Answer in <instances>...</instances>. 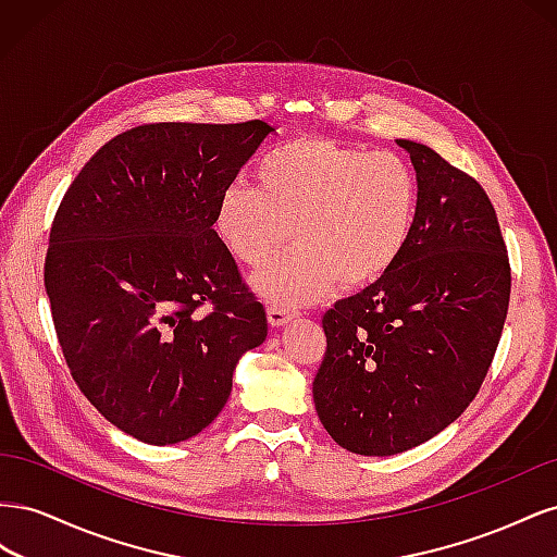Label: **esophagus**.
Instances as JSON below:
<instances>
[{"label": "esophagus", "mask_w": 557, "mask_h": 557, "mask_svg": "<svg viewBox=\"0 0 557 557\" xmlns=\"http://www.w3.org/2000/svg\"><path fill=\"white\" fill-rule=\"evenodd\" d=\"M293 318H295V311L285 309V307L269 305V309H267V320H269V325H272V327H281V325H285Z\"/></svg>", "instance_id": "esophagus-1"}]
</instances>
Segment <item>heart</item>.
<instances>
[{"instance_id":"b5f03b06","label":"heart","mask_w":557,"mask_h":557,"mask_svg":"<svg viewBox=\"0 0 557 557\" xmlns=\"http://www.w3.org/2000/svg\"><path fill=\"white\" fill-rule=\"evenodd\" d=\"M258 185H225L213 225L232 258L248 267L278 250L290 225L293 248L252 278L278 307L311 305L336 281L342 288L374 283L411 242L418 178L407 160L387 150L295 139L260 160Z\"/></svg>"}]
</instances>
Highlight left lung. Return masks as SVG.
<instances>
[{
  "mask_svg": "<svg viewBox=\"0 0 557 557\" xmlns=\"http://www.w3.org/2000/svg\"><path fill=\"white\" fill-rule=\"evenodd\" d=\"M411 156L418 215L397 264L323 315L313 379L320 423L342 448L395 455L458 418L491 369L509 309L511 267L481 185L430 146Z\"/></svg>",
  "mask_w": 557,
  "mask_h": 557,
  "instance_id": "1",
  "label": "left lung"
}]
</instances>
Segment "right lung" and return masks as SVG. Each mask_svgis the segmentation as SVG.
<instances>
[{"instance_id":"add662e5","label":"right lung","mask_w":557,"mask_h":557,"mask_svg":"<svg viewBox=\"0 0 557 557\" xmlns=\"http://www.w3.org/2000/svg\"><path fill=\"white\" fill-rule=\"evenodd\" d=\"M272 132L264 121L132 127L60 201L44 267L60 348L92 407L144 444L213 423L239 358L264 342L267 313L213 215Z\"/></svg>"}]
</instances>
